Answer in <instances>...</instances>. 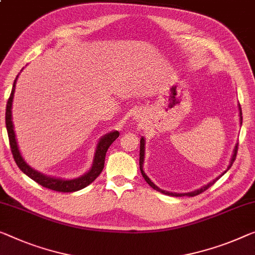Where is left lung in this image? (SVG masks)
<instances>
[{"mask_svg":"<svg viewBox=\"0 0 255 255\" xmlns=\"http://www.w3.org/2000/svg\"><path fill=\"white\" fill-rule=\"evenodd\" d=\"M238 109H239V117H241V125H242V121H243V117H242V109H241V104H238ZM237 150H238V143L235 145V149H234V152H233V157H231L230 159V162L229 165H228L227 169L223 172L221 175H219L216 178H214V180L211 181L210 183H207L206 185H204V187H201L199 189L195 190V191H190V192H185V193H176V192H169V191H166V190H162L160 188H158L157 185H155L153 182H152L150 180V177L146 175L145 172L143 170V164H144V155H145V139H144V137L140 138V145H139V169H140V173H142V175L144 177V180L146 181V183L150 185L151 188H153L154 190H157V191L164 193V195H167V196H173V197H183V196H188V197H195L197 195H199V193L204 192L205 190H207L208 188L211 187V185H213L215 183L216 181L219 180L220 177H221L222 175H225V174L228 172V170L230 169V167L233 166L235 159H236V154H237Z\"/></svg>","mask_w":255,"mask_h":255,"instance_id":"obj_1","label":"left lung"}]
</instances>
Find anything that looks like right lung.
<instances>
[{
    "label": "right lung",
    "mask_w": 255,
    "mask_h": 255,
    "mask_svg": "<svg viewBox=\"0 0 255 255\" xmlns=\"http://www.w3.org/2000/svg\"><path fill=\"white\" fill-rule=\"evenodd\" d=\"M17 79H18V75L16 80H14L12 90H11V95L6 103L5 126H6L7 136H9L11 152H12L13 159L14 161H16L17 166L19 167V169H20L24 174H26L28 177L32 178L33 181H35L36 183L42 185V187L48 188L50 190H55V191H58V192H74L86 188L87 185H89L91 183V182L96 180V177L100 175L102 170H103L106 151H108L110 145H111V144L118 138V136H119V131L113 130L102 136L96 145V150H95L94 160H93V164H91V167L89 168L88 172L85 173L81 176H79L77 178H71V180H65V178L44 175V174L37 172V170L32 168V167L25 161V159L22 158L20 150H19L18 143H17L16 134H14V128H13V123H12V102H13V96H14V89H16Z\"/></svg>",
    "instance_id": "obj_1"
}]
</instances>
